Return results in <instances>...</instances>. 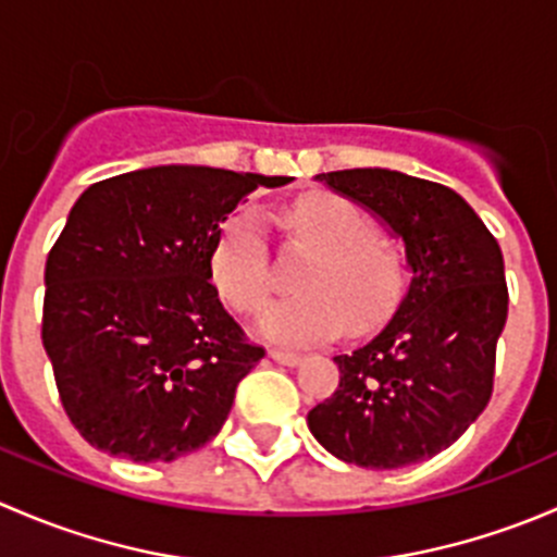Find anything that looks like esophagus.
I'll list each match as a JSON object with an SVG mask.
<instances>
[{
  "label": "esophagus",
  "mask_w": 557,
  "mask_h": 557,
  "mask_svg": "<svg viewBox=\"0 0 557 557\" xmlns=\"http://www.w3.org/2000/svg\"><path fill=\"white\" fill-rule=\"evenodd\" d=\"M269 356L274 358L277 363H283V367H299L301 363V356L299 352H288V350H272Z\"/></svg>",
  "instance_id": "34e87169"
}]
</instances>
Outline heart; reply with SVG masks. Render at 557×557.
Segmentation results:
<instances>
[{"instance_id":"obj_1","label":"heart","mask_w":557,"mask_h":557,"mask_svg":"<svg viewBox=\"0 0 557 557\" xmlns=\"http://www.w3.org/2000/svg\"><path fill=\"white\" fill-rule=\"evenodd\" d=\"M285 228L312 258L301 269L305 294L269 305L258 331L283 345H310L339 334L377 329L396 310L404 290V263L380 243L372 215L334 194H310L285 210ZM212 277L232 307L252 312L272 288L267 234L256 212H243L223 228L212 252Z\"/></svg>"}]
</instances>
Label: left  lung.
<instances>
[{
	"instance_id": "1",
	"label": "left lung",
	"mask_w": 557,
	"mask_h": 557,
	"mask_svg": "<svg viewBox=\"0 0 557 557\" xmlns=\"http://www.w3.org/2000/svg\"><path fill=\"white\" fill-rule=\"evenodd\" d=\"M314 180L401 239L409 288L372 342L334 358L339 385L307 425L331 455L363 469L434 458L491 401L509 305L502 247L447 185L380 166Z\"/></svg>"
}]
</instances>
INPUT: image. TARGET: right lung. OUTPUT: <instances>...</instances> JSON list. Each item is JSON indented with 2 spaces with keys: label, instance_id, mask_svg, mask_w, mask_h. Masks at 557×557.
I'll return each mask as SVG.
<instances>
[{
  "label": "right lung",
  "instance_id": "1",
  "mask_svg": "<svg viewBox=\"0 0 557 557\" xmlns=\"http://www.w3.org/2000/svg\"><path fill=\"white\" fill-rule=\"evenodd\" d=\"M267 177L148 166L88 185L45 263L42 345L72 425L134 463L205 447L263 358L223 310L212 252Z\"/></svg>",
  "mask_w": 557,
  "mask_h": 557
}]
</instances>
